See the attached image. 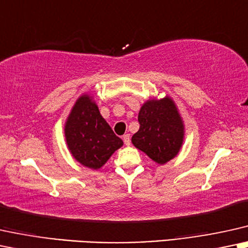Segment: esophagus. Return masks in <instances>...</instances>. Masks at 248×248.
I'll list each match as a JSON object with an SVG mask.
<instances>
[{"label":"esophagus","mask_w":248,"mask_h":248,"mask_svg":"<svg viewBox=\"0 0 248 248\" xmlns=\"http://www.w3.org/2000/svg\"><path fill=\"white\" fill-rule=\"evenodd\" d=\"M124 144H126V145H130V135L129 134H126V135H124Z\"/></svg>","instance_id":"obj_1"}]
</instances>
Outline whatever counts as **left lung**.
<instances>
[{"instance_id": "left-lung-1", "label": "left lung", "mask_w": 248, "mask_h": 248, "mask_svg": "<svg viewBox=\"0 0 248 248\" xmlns=\"http://www.w3.org/2000/svg\"><path fill=\"white\" fill-rule=\"evenodd\" d=\"M139 122L140 129L131 137L137 149L160 165L176 156L183 143L184 126L169 97L159 101L151 99L143 104Z\"/></svg>"}]
</instances>
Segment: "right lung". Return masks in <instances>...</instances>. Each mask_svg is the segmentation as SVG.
<instances>
[{
  "label": "right lung",
  "mask_w": 248,
  "mask_h": 248,
  "mask_svg": "<svg viewBox=\"0 0 248 248\" xmlns=\"http://www.w3.org/2000/svg\"><path fill=\"white\" fill-rule=\"evenodd\" d=\"M65 137L75 160L92 169L101 168L124 144L88 95L81 96L72 108Z\"/></svg>",
  "instance_id": "1"
}]
</instances>
